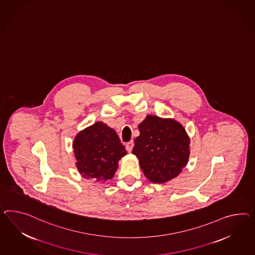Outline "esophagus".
<instances>
[{
	"instance_id": "1",
	"label": "esophagus",
	"mask_w": 255,
	"mask_h": 255,
	"mask_svg": "<svg viewBox=\"0 0 255 255\" xmlns=\"http://www.w3.org/2000/svg\"><path fill=\"white\" fill-rule=\"evenodd\" d=\"M133 146H134V142L131 140L129 142H128V143L126 144V149H127V150H128V152H130L132 149H133Z\"/></svg>"
}]
</instances>
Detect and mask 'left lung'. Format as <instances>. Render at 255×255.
I'll use <instances>...</instances> for the list:
<instances>
[{"label":"left lung","instance_id":"8db88e82","mask_svg":"<svg viewBox=\"0 0 255 255\" xmlns=\"http://www.w3.org/2000/svg\"><path fill=\"white\" fill-rule=\"evenodd\" d=\"M138 130L132 153L138 159L144 176L159 184L178 176L190 153V139L182 125L172 118L148 115Z\"/></svg>","mask_w":255,"mask_h":255}]
</instances>
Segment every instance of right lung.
Segmentation results:
<instances>
[{
  "label": "right lung",
  "instance_id": "right-lung-1",
  "mask_svg": "<svg viewBox=\"0 0 255 255\" xmlns=\"http://www.w3.org/2000/svg\"><path fill=\"white\" fill-rule=\"evenodd\" d=\"M73 149L79 174L96 182L113 178L118 161L127 154L116 130L101 121L79 131Z\"/></svg>",
  "mask_w": 255,
  "mask_h": 255
}]
</instances>
